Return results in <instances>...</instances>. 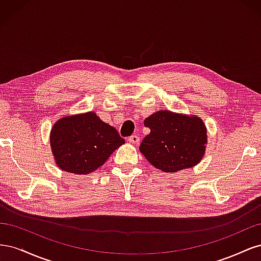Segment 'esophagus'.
I'll use <instances>...</instances> for the list:
<instances>
[{
	"instance_id": "esophagus-1",
	"label": "esophagus",
	"mask_w": 261,
	"mask_h": 261,
	"mask_svg": "<svg viewBox=\"0 0 261 261\" xmlns=\"http://www.w3.org/2000/svg\"><path fill=\"white\" fill-rule=\"evenodd\" d=\"M139 137L137 135H132L129 138H128V141L130 144H138L139 143Z\"/></svg>"
}]
</instances>
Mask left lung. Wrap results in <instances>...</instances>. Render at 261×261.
<instances>
[{"label": "left lung", "mask_w": 261, "mask_h": 261, "mask_svg": "<svg viewBox=\"0 0 261 261\" xmlns=\"http://www.w3.org/2000/svg\"><path fill=\"white\" fill-rule=\"evenodd\" d=\"M150 133L139 146L154 168L174 173L198 163L207 144L206 126L200 118L159 111L145 120Z\"/></svg>", "instance_id": "8db88e82"}]
</instances>
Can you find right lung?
I'll use <instances>...</instances> for the list:
<instances>
[{
  "mask_svg": "<svg viewBox=\"0 0 261 261\" xmlns=\"http://www.w3.org/2000/svg\"><path fill=\"white\" fill-rule=\"evenodd\" d=\"M58 167L75 174H89L101 167L125 140L93 112L66 116L50 135Z\"/></svg>",
  "mask_w": 261,
  "mask_h": 261,
  "instance_id": "add662e5",
  "label": "right lung"
}]
</instances>
